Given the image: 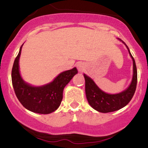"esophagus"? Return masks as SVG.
Returning a JSON list of instances; mask_svg holds the SVG:
<instances>
[{
	"label": "esophagus",
	"mask_w": 148,
	"mask_h": 148,
	"mask_svg": "<svg viewBox=\"0 0 148 148\" xmlns=\"http://www.w3.org/2000/svg\"><path fill=\"white\" fill-rule=\"evenodd\" d=\"M84 68L85 66L83 63H81V62H80V63H79L78 64H77V69H78V70L79 71H82L84 69Z\"/></svg>",
	"instance_id": "1"
}]
</instances>
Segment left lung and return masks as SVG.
Returning a JSON list of instances; mask_svg holds the SVG:
<instances>
[{
	"label": "left lung",
	"instance_id": "1",
	"mask_svg": "<svg viewBox=\"0 0 148 148\" xmlns=\"http://www.w3.org/2000/svg\"><path fill=\"white\" fill-rule=\"evenodd\" d=\"M118 39L126 46L133 62V76H132V82L129 87L119 94L110 95L101 90L90 77L86 76V74H84L85 79V92H86V99L91 107L99 112H112L125 107L130 102L136 90L138 72H137L135 59L132 57L129 48L127 47L126 44L120 38Z\"/></svg>",
	"mask_w": 148,
	"mask_h": 148
}]
</instances>
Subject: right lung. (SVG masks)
<instances>
[{
  "label": "right lung",
  "mask_w": 148,
  "mask_h": 148,
  "mask_svg": "<svg viewBox=\"0 0 148 148\" xmlns=\"http://www.w3.org/2000/svg\"><path fill=\"white\" fill-rule=\"evenodd\" d=\"M22 45L12 68L11 79L15 94L22 105L29 111L38 114H50L58 109L63 98V90L77 74L76 67L59 74L53 82L41 86L26 83L19 72V58Z\"/></svg>",
  "instance_id": "add662e5"
}]
</instances>
